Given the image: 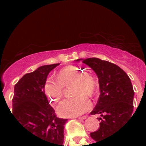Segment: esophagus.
Wrapping results in <instances>:
<instances>
[{"label":"esophagus","instance_id":"1","mask_svg":"<svg viewBox=\"0 0 146 146\" xmlns=\"http://www.w3.org/2000/svg\"><path fill=\"white\" fill-rule=\"evenodd\" d=\"M87 117V116H82V117H78L80 120H84Z\"/></svg>","mask_w":146,"mask_h":146}]
</instances>
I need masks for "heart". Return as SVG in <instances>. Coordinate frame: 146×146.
Returning <instances> with one entry per match:
<instances>
[{"label":"heart","mask_w":146,"mask_h":146,"mask_svg":"<svg viewBox=\"0 0 146 146\" xmlns=\"http://www.w3.org/2000/svg\"><path fill=\"white\" fill-rule=\"evenodd\" d=\"M73 84L72 96L75 97L62 102L57 112L62 117H76L91 108L92 103L86 97L96 93L98 82L93 76L75 66H67L58 72L56 80L47 79L44 84V92L52 106L58 104L64 96V88Z\"/></svg>","instance_id":"1"}]
</instances>
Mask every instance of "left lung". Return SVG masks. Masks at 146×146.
I'll return each instance as SVG.
<instances>
[{"mask_svg":"<svg viewBox=\"0 0 146 146\" xmlns=\"http://www.w3.org/2000/svg\"><path fill=\"white\" fill-rule=\"evenodd\" d=\"M82 62L96 72L99 82V98L90 113L102 116L98 129L90 133L98 143L118 131L133 117L134 91L128 75L117 65L96 57Z\"/></svg>","mask_w":146,"mask_h":146,"instance_id":"left-lung-1","label":"left lung"}]
</instances>
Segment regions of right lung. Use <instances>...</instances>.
<instances>
[{
    "label": "right lung",
    "mask_w": 146,
    "mask_h": 146,
    "mask_svg": "<svg viewBox=\"0 0 146 146\" xmlns=\"http://www.w3.org/2000/svg\"><path fill=\"white\" fill-rule=\"evenodd\" d=\"M58 64L44 65L25 74L15 85L12 100L13 114L17 122L50 146H66L62 145L67 119L57 117L44 92L47 76Z\"/></svg>",
    "instance_id": "right-lung-1"
}]
</instances>
